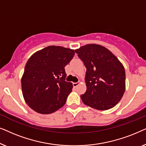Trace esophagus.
Segmentation results:
<instances>
[{
	"label": "esophagus",
	"instance_id": "obj_1",
	"mask_svg": "<svg viewBox=\"0 0 146 146\" xmlns=\"http://www.w3.org/2000/svg\"><path fill=\"white\" fill-rule=\"evenodd\" d=\"M80 84V82H74L73 83V86L74 87V88H76V86H78Z\"/></svg>",
	"mask_w": 146,
	"mask_h": 146
}]
</instances>
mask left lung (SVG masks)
Wrapping results in <instances>:
<instances>
[{
	"instance_id": "obj_1",
	"label": "left lung",
	"mask_w": 146,
	"mask_h": 146,
	"mask_svg": "<svg viewBox=\"0 0 146 146\" xmlns=\"http://www.w3.org/2000/svg\"><path fill=\"white\" fill-rule=\"evenodd\" d=\"M86 68V91L84 104L98 110H107L120 101L125 90V72L121 62L106 48L96 44L75 50Z\"/></svg>"
}]
</instances>
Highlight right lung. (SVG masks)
I'll return each instance as SVG.
<instances>
[{"mask_svg": "<svg viewBox=\"0 0 146 146\" xmlns=\"http://www.w3.org/2000/svg\"><path fill=\"white\" fill-rule=\"evenodd\" d=\"M74 54V50L49 46L28 60L21 86L26 103L34 111L48 114L65 104L73 85L65 80L64 67Z\"/></svg>", "mask_w": 146, "mask_h": 146, "instance_id": "1", "label": "right lung"}]
</instances>
